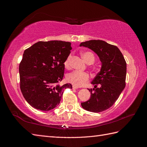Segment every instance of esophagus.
Returning <instances> with one entry per match:
<instances>
[{"label": "esophagus", "mask_w": 147, "mask_h": 147, "mask_svg": "<svg viewBox=\"0 0 147 147\" xmlns=\"http://www.w3.org/2000/svg\"><path fill=\"white\" fill-rule=\"evenodd\" d=\"M72 88L74 89V90H76V89H78V87L77 86H75V85H73V86H72Z\"/></svg>", "instance_id": "1"}]
</instances>
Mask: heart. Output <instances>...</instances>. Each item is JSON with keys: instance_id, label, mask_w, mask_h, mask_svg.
Returning <instances> with one entry per match:
<instances>
[{"instance_id": "1", "label": "heart", "mask_w": 147, "mask_h": 147, "mask_svg": "<svg viewBox=\"0 0 147 147\" xmlns=\"http://www.w3.org/2000/svg\"><path fill=\"white\" fill-rule=\"evenodd\" d=\"M82 56L88 64H92L94 63L96 57L94 53L90 51L81 52ZM72 56L69 55L65 60L64 65L65 68H69L70 67V61ZM90 75L86 72H80V71L75 70L74 72L69 73L66 77V80L69 83L73 84L77 86H82L88 83L90 80Z\"/></svg>"}]
</instances>
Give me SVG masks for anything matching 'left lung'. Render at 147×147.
<instances>
[{"mask_svg":"<svg viewBox=\"0 0 147 147\" xmlns=\"http://www.w3.org/2000/svg\"><path fill=\"white\" fill-rule=\"evenodd\" d=\"M80 46L94 51L102 63L100 72L91 83L95 89H88L91 97L81 103L90 112L99 113L111 107L117 101L126 86V63L121 52L116 46L100 40L82 42ZM100 84V88H97Z\"/></svg>","mask_w":147,"mask_h":147,"instance_id":"1","label":"left lung"}]
</instances>
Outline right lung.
Segmentation results:
<instances>
[{
  "label": "right lung",
  "instance_id": "right-lung-1",
  "mask_svg": "<svg viewBox=\"0 0 147 147\" xmlns=\"http://www.w3.org/2000/svg\"><path fill=\"white\" fill-rule=\"evenodd\" d=\"M71 43L60 40L38 42L24 51L19 66L20 89L26 100L34 108L49 111L59 105L64 90V63L70 55Z\"/></svg>",
  "mask_w": 147,
  "mask_h": 147
}]
</instances>
